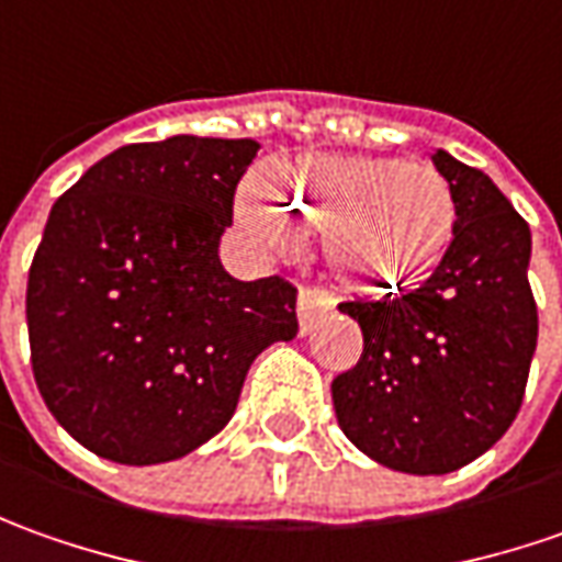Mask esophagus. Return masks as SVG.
<instances>
[{
    "mask_svg": "<svg viewBox=\"0 0 562 562\" xmlns=\"http://www.w3.org/2000/svg\"><path fill=\"white\" fill-rule=\"evenodd\" d=\"M333 307H336V299H333L329 292H323V289H301V295H299L301 336H307V329L317 323L319 314H326V311H333Z\"/></svg>",
    "mask_w": 562,
    "mask_h": 562,
    "instance_id": "34e87169",
    "label": "esophagus"
}]
</instances>
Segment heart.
I'll list each match as a JSON object with an SVG mask.
<instances>
[{
  "instance_id": "1",
  "label": "heart",
  "mask_w": 562,
  "mask_h": 562,
  "mask_svg": "<svg viewBox=\"0 0 562 562\" xmlns=\"http://www.w3.org/2000/svg\"><path fill=\"white\" fill-rule=\"evenodd\" d=\"M236 221L263 245L314 233L329 273L360 295H395L436 273L454 243L457 199L432 165L376 155H301L270 192L245 186Z\"/></svg>"
}]
</instances>
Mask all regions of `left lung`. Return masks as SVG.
<instances>
[{"mask_svg": "<svg viewBox=\"0 0 562 562\" xmlns=\"http://www.w3.org/2000/svg\"><path fill=\"white\" fill-rule=\"evenodd\" d=\"M432 165L454 189V243L416 292L339 304L363 355L333 379L348 441L411 475L454 473L510 429L538 341L529 223L488 173L445 148Z\"/></svg>", "mask_w": 562, "mask_h": 562, "instance_id": "8db88e82", "label": "left lung"}]
</instances>
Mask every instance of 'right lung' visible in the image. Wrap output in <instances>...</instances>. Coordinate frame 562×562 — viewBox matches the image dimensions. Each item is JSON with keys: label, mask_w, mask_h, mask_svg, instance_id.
<instances>
[{"label": "right lung", "mask_w": 562, "mask_h": 562, "mask_svg": "<svg viewBox=\"0 0 562 562\" xmlns=\"http://www.w3.org/2000/svg\"><path fill=\"white\" fill-rule=\"evenodd\" d=\"M255 139L177 133L105 155L52 204L27 280L33 379L92 454L151 467L236 414L245 373L299 333L295 289L221 263Z\"/></svg>", "instance_id": "right-lung-1"}]
</instances>
